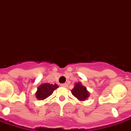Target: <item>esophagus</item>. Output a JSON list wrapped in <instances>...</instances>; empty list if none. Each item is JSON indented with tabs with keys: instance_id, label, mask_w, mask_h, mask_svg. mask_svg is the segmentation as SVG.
Listing matches in <instances>:
<instances>
[{
	"instance_id": "esophagus-1",
	"label": "esophagus",
	"mask_w": 131,
	"mask_h": 131,
	"mask_svg": "<svg viewBox=\"0 0 131 131\" xmlns=\"http://www.w3.org/2000/svg\"><path fill=\"white\" fill-rule=\"evenodd\" d=\"M61 86H62V87H64V88H67L68 86V85L67 83H62L61 84Z\"/></svg>"
}]
</instances>
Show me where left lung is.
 Listing matches in <instances>:
<instances>
[{
    "instance_id": "obj_1",
    "label": "left lung",
    "mask_w": 131,
    "mask_h": 131,
    "mask_svg": "<svg viewBox=\"0 0 131 131\" xmlns=\"http://www.w3.org/2000/svg\"><path fill=\"white\" fill-rule=\"evenodd\" d=\"M71 93L75 97L80 101H85L90 97V93L87 90V88L81 85L80 82L76 83L72 90Z\"/></svg>"
}]
</instances>
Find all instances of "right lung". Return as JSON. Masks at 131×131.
Segmentation results:
<instances>
[{"label": "right lung", "instance_id": "obj_1", "mask_svg": "<svg viewBox=\"0 0 131 131\" xmlns=\"http://www.w3.org/2000/svg\"><path fill=\"white\" fill-rule=\"evenodd\" d=\"M58 88V85L50 83H43L38 88V90L36 93V98L39 100H43L48 97L52 94L53 91Z\"/></svg>", "mask_w": 131, "mask_h": 131}]
</instances>
